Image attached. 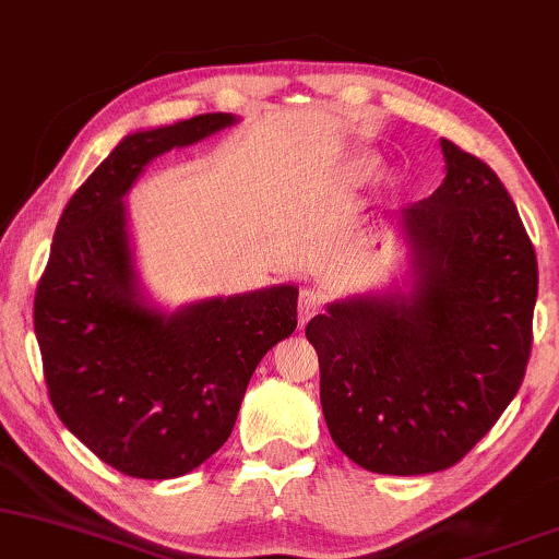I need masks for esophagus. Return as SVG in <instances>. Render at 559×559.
<instances>
[{"label": "esophagus", "instance_id": "obj_1", "mask_svg": "<svg viewBox=\"0 0 559 559\" xmlns=\"http://www.w3.org/2000/svg\"><path fill=\"white\" fill-rule=\"evenodd\" d=\"M321 308V293L317 287H304L298 295V321L300 324H306L308 319L313 317Z\"/></svg>", "mask_w": 559, "mask_h": 559}]
</instances>
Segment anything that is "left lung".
<instances>
[{"mask_svg":"<svg viewBox=\"0 0 559 559\" xmlns=\"http://www.w3.org/2000/svg\"><path fill=\"white\" fill-rule=\"evenodd\" d=\"M442 154V186L403 209L408 295L337 300L306 326L334 444L373 474L463 461L526 377L534 246L495 169L444 138Z\"/></svg>","mask_w":559,"mask_h":559,"instance_id":"obj_1","label":"left lung"}]
</instances>
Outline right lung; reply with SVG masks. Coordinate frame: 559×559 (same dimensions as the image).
<instances>
[{
  "label": "right lung",
  "mask_w": 559,
  "mask_h": 559,
  "mask_svg": "<svg viewBox=\"0 0 559 559\" xmlns=\"http://www.w3.org/2000/svg\"><path fill=\"white\" fill-rule=\"evenodd\" d=\"M238 122L214 111L124 135L68 201L33 300L57 416L104 463L175 478L227 442L259 360L298 326V287L164 313L141 293L124 193L151 159Z\"/></svg>",
  "instance_id": "obj_1"
}]
</instances>
